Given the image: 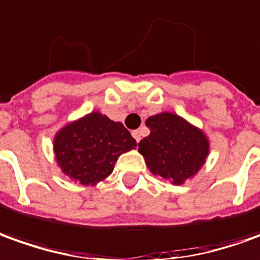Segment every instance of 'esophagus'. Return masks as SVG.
<instances>
[{
    "label": "esophagus",
    "instance_id": "34e87169",
    "mask_svg": "<svg viewBox=\"0 0 260 260\" xmlns=\"http://www.w3.org/2000/svg\"><path fill=\"white\" fill-rule=\"evenodd\" d=\"M132 134H133L136 141H140V130H134V132H132Z\"/></svg>",
    "mask_w": 260,
    "mask_h": 260
}]
</instances>
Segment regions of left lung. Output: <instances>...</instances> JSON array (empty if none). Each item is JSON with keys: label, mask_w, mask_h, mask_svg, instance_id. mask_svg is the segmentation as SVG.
Segmentation results:
<instances>
[{"label": "left lung", "mask_w": 260, "mask_h": 260, "mask_svg": "<svg viewBox=\"0 0 260 260\" xmlns=\"http://www.w3.org/2000/svg\"><path fill=\"white\" fill-rule=\"evenodd\" d=\"M146 126L150 136L139 143V151L154 175L180 185L202 167L208 155V140L197 127L173 113L151 116Z\"/></svg>", "instance_id": "8db88e82"}]
</instances>
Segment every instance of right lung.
Listing matches in <instances>:
<instances>
[{
    "mask_svg": "<svg viewBox=\"0 0 260 260\" xmlns=\"http://www.w3.org/2000/svg\"><path fill=\"white\" fill-rule=\"evenodd\" d=\"M137 147L121 123L99 113L63 127L55 137V154L62 171L83 185L112 174L120 154Z\"/></svg>",
    "mask_w": 260,
    "mask_h": 260,
    "instance_id": "obj_1",
    "label": "right lung"
}]
</instances>
